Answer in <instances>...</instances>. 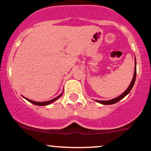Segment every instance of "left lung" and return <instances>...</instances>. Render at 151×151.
Listing matches in <instances>:
<instances>
[{
    "instance_id": "obj_1",
    "label": "left lung",
    "mask_w": 151,
    "mask_h": 151,
    "mask_svg": "<svg viewBox=\"0 0 151 151\" xmlns=\"http://www.w3.org/2000/svg\"><path fill=\"white\" fill-rule=\"evenodd\" d=\"M136 75H137V68H136V58H135V68H134V77H133V79H132V83H131L130 85L129 86V88H127V90H126V91H125L123 93L121 94V96H119L118 97H117V98L115 99H111V100H109V101H99V100H97V102L99 103H101V104H115L116 102H118V101H119L120 100H121L122 99L124 98L125 96H126V95H127L128 93H129V92L131 91V90H132V88H133L134 85V82H135V80H136Z\"/></svg>"
}]
</instances>
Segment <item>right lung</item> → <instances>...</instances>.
I'll return each instance as SVG.
<instances>
[{
    "label": "right lung",
    "mask_w": 151,
    "mask_h": 151,
    "mask_svg": "<svg viewBox=\"0 0 151 151\" xmlns=\"http://www.w3.org/2000/svg\"><path fill=\"white\" fill-rule=\"evenodd\" d=\"M61 96H62V93L60 94V96H58L56 97V98L50 100V101H45V102H36V101H31V100L28 99H26V98H25V99H26V100H28V101H30V102H31L32 104H35V105H38V106H45V105H48V104H50V103H52L53 101H55V100H57L58 99L60 98V97Z\"/></svg>",
    "instance_id": "1"
}]
</instances>
